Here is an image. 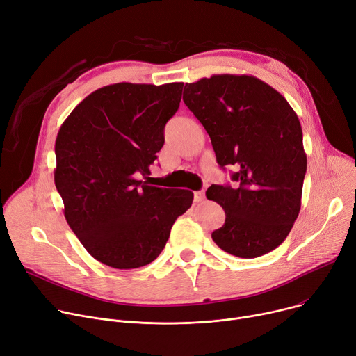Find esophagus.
<instances>
[{"instance_id": "obj_1", "label": "esophagus", "mask_w": 356, "mask_h": 356, "mask_svg": "<svg viewBox=\"0 0 356 356\" xmlns=\"http://www.w3.org/2000/svg\"><path fill=\"white\" fill-rule=\"evenodd\" d=\"M204 198H205V191L204 190L194 193V201L195 202H201V201H204Z\"/></svg>"}]
</instances>
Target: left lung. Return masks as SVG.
<instances>
[{"mask_svg": "<svg viewBox=\"0 0 356 356\" xmlns=\"http://www.w3.org/2000/svg\"><path fill=\"white\" fill-rule=\"evenodd\" d=\"M184 102L210 135L218 165L237 170L234 186L211 185L205 193L225 211L213 240L241 259L270 253L286 240L302 205L307 158L296 112L250 74L186 83Z\"/></svg>", "mask_w": 356, "mask_h": 356, "instance_id": "1", "label": "left lung"}]
</instances>
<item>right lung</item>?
I'll use <instances>...</instances> for the list:
<instances>
[{"instance_id": "right-lung-1", "label": "right lung", "mask_w": 356, "mask_h": 356, "mask_svg": "<svg viewBox=\"0 0 356 356\" xmlns=\"http://www.w3.org/2000/svg\"><path fill=\"white\" fill-rule=\"evenodd\" d=\"M182 86L115 83L83 99L60 127L54 184L66 221L88 253L109 267L154 261L193 204L191 191L139 179H149Z\"/></svg>"}]
</instances>
